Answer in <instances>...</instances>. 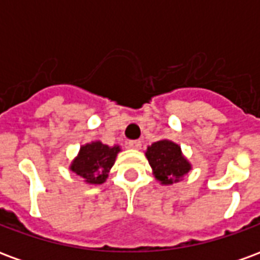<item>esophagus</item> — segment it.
<instances>
[{
  "label": "esophagus",
  "mask_w": 260,
  "mask_h": 260,
  "mask_svg": "<svg viewBox=\"0 0 260 260\" xmlns=\"http://www.w3.org/2000/svg\"><path fill=\"white\" fill-rule=\"evenodd\" d=\"M128 147H132V149H141L142 147V142L141 141H129L126 142Z\"/></svg>",
  "instance_id": "esophagus-1"
}]
</instances>
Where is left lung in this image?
Returning a JSON list of instances; mask_svg holds the SVG:
<instances>
[{
  "mask_svg": "<svg viewBox=\"0 0 260 260\" xmlns=\"http://www.w3.org/2000/svg\"><path fill=\"white\" fill-rule=\"evenodd\" d=\"M146 157L154 177L164 185L178 182L191 170V164L182 156L181 147L171 141L154 142L147 147Z\"/></svg>",
  "mask_w": 260,
  "mask_h": 260,
  "instance_id": "1",
  "label": "left lung"
}]
</instances>
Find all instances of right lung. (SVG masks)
I'll return each mask as SVG.
<instances>
[{
	"label": "right lung",
	"mask_w": 260,
	"mask_h": 260,
	"mask_svg": "<svg viewBox=\"0 0 260 260\" xmlns=\"http://www.w3.org/2000/svg\"><path fill=\"white\" fill-rule=\"evenodd\" d=\"M118 152L119 146L110 147L102 142H91L80 147L78 157L71 164V170L87 184H103L115 163Z\"/></svg>",
	"instance_id": "add662e5"
}]
</instances>
